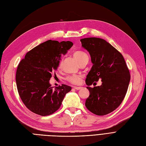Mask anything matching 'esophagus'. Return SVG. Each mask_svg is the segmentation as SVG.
Returning <instances> with one entry per match:
<instances>
[{
  "label": "esophagus",
  "instance_id": "34e87169",
  "mask_svg": "<svg viewBox=\"0 0 146 146\" xmlns=\"http://www.w3.org/2000/svg\"><path fill=\"white\" fill-rule=\"evenodd\" d=\"M74 88L78 90H80L82 88V87L81 86H74Z\"/></svg>",
  "mask_w": 146,
  "mask_h": 146
}]
</instances>
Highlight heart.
Returning a JSON list of instances; mask_svg holds the SVG:
<instances>
[{
    "instance_id": "1",
    "label": "heart",
    "mask_w": 146,
    "mask_h": 146,
    "mask_svg": "<svg viewBox=\"0 0 146 146\" xmlns=\"http://www.w3.org/2000/svg\"><path fill=\"white\" fill-rule=\"evenodd\" d=\"M74 57L79 63L80 61L85 60V59H88V55L86 53L82 52V51H76L73 54ZM82 78L78 76H71L67 77V80L72 83L73 84H78L81 81Z\"/></svg>"
}]
</instances>
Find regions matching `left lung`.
<instances>
[{
    "mask_svg": "<svg viewBox=\"0 0 146 146\" xmlns=\"http://www.w3.org/2000/svg\"><path fill=\"white\" fill-rule=\"evenodd\" d=\"M82 46L89 52L93 66L85 80L90 95L85 106L97 115H104L115 110L127 93L130 74L122 54L102 38L80 39ZM101 80V86L90 88Z\"/></svg>",
    "mask_w": 146,
    "mask_h": 146,
    "instance_id": "left-lung-1",
    "label": "left lung"
}]
</instances>
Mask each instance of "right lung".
<instances>
[{
	"label": "right lung",
	"mask_w": 146,
	"mask_h": 146,
	"mask_svg": "<svg viewBox=\"0 0 146 146\" xmlns=\"http://www.w3.org/2000/svg\"><path fill=\"white\" fill-rule=\"evenodd\" d=\"M72 45L70 41L48 40L27 52L19 63L16 74L18 92L31 111L42 116L51 115L60 108L66 93L71 90L64 84L53 89L50 80L59 66L61 54Z\"/></svg>",
	"instance_id": "obj_1"
}]
</instances>
